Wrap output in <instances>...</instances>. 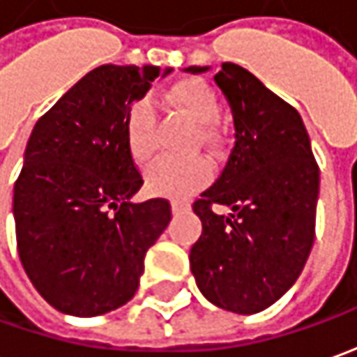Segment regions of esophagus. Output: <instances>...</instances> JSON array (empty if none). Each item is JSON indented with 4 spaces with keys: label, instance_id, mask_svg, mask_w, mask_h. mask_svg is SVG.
I'll return each instance as SVG.
<instances>
[{
    "label": "esophagus",
    "instance_id": "1",
    "mask_svg": "<svg viewBox=\"0 0 357 357\" xmlns=\"http://www.w3.org/2000/svg\"><path fill=\"white\" fill-rule=\"evenodd\" d=\"M188 207H190V202H185V199H174V202H172V211H174V213L185 211Z\"/></svg>",
    "mask_w": 357,
    "mask_h": 357
}]
</instances>
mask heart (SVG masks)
I'll use <instances>...</instances> for the list:
<instances>
[{"label": "heart", "mask_w": 357, "mask_h": 357, "mask_svg": "<svg viewBox=\"0 0 357 357\" xmlns=\"http://www.w3.org/2000/svg\"><path fill=\"white\" fill-rule=\"evenodd\" d=\"M167 105L178 114L199 126V138L207 146H217L221 134L215 122L221 116V102L215 91L202 79H183L176 82L166 93ZM126 148L130 155L146 164L155 150V112L148 100H138L130 106L126 122ZM211 179V164L203 158L195 160H172L162 158L146 172V185L155 195L164 197H185L202 190Z\"/></svg>", "instance_id": "1"}]
</instances>
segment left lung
I'll list each match as a JSON object with an SVG mask.
<instances>
[{
	"mask_svg": "<svg viewBox=\"0 0 357 357\" xmlns=\"http://www.w3.org/2000/svg\"><path fill=\"white\" fill-rule=\"evenodd\" d=\"M213 79L233 112L235 146L215 183L193 203L203 231L191 247V273L215 306L255 314L275 304L304 268L320 172L296 108L235 63H223ZM213 204L231 213L217 216Z\"/></svg>",
	"mask_w": 357,
	"mask_h": 357,
	"instance_id": "1",
	"label": "left lung"
}]
</instances>
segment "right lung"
I'll use <instances>...</instances> for the list:
<instances>
[{
	"label": "right lung",
	"mask_w": 357,
	"mask_h": 357,
	"mask_svg": "<svg viewBox=\"0 0 357 357\" xmlns=\"http://www.w3.org/2000/svg\"><path fill=\"white\" fill-rule=\"evenodd\" d=\"M154 65H102L37 120L13 190L21 264L37 292L70 316H100L138 290L169 202L134 203L144 179L126 148L130 106L166 77Z\"/></svg>",
	"instance_id": "1"
}]
</instances>
